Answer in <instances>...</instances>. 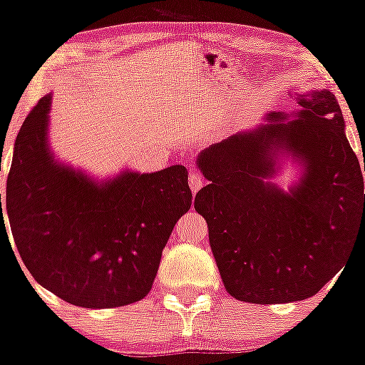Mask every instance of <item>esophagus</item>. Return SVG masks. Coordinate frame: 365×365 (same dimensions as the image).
Returning a JSON list of instances; mask_svg holds the SVG:
<instances>
[{"mask_svg": "<svg viewBox=\"0 0 365 365\" xmlns=\"http://www.w3.org/2000/svg\"><path fill=\"white\" fill-rule=\"evenodd\" d=\"M188 185H190L192 194L195 195L197 192H199L200 188H202V185H204V178H202V175H200L199 171L190 170V175H188Z\"/></svg>", "mask_w": 365, "mask_h": 365, "instance_id": "esophagus-1", "label": "esophagus"}]
</instances>
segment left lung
<instances>
[{
    "instance_id": "1",
    "label": "left lung",
    "mask_w": 365,
    "mask_h": 365,
    "mask_svg": "<svg viewBox=\"0 0 365 365\" xmlns=\"http://www.w3.org/2000/svg\"><path fill=\"white\" fill-rule=\"evenodd\" d=\"M293 96L299 111L267 113L197 156L209 183L194 207L226 292L242 302L316 295L365 238L364 178L340 104L328 89ZM284 160L297 168L287 191L272 182Z\"/></svg>"
}]
</instances>
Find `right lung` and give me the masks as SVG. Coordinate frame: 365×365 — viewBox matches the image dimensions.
<instances>
[{
    "instance_id": "obj_1",
    "label": "right lung",
    "mask_w": 365,
    "mask_h": 365,
    "mask_svg": "<svg viewBox=\"0 0 365 365\" xmlns=\"http://www.w3.org/2000/svg\"><path fill=\"white\" fill-rule=\"evenodd\" d=\"M51 94L16 135L6 212L20 257L46 290L86 309L139 302L153 288L163 249L192 206L185 166L123 170L94 178L49 145ZM1 223H5L1 207Z\"/></svg>"
}]
</instances>
